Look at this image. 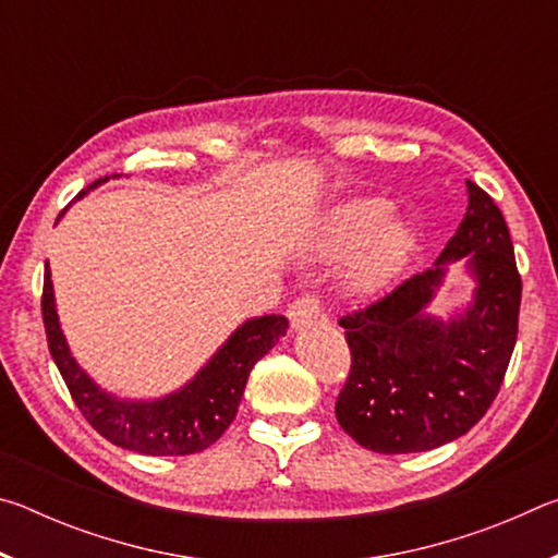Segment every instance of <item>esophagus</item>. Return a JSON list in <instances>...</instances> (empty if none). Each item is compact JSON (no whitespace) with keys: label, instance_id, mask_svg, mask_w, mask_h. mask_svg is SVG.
<instances>
[{"label":"esophagus","instance_id":"esophagus-1","mask_svg":"<svg viewBox=\"0 0 558 558\" xmlns=\"http://www.w3.org/2000/svg\"><path fill=\"white\" fill-rule=\"evenodd\" d=\"M288 317H290L292 329L310 327L323 317V302H319L317 295H302L290 305Z\"/></svg>","mask_w":558,"mask_h":558}]
</instances>
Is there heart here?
Listing matches in <instances>:
<instances>
[{"mask_svg": "<svg viewBox=\"0 0 558 558\" xmlns=\"http://www.w3.org/2000/svg\"><path fill=\"white\" fill-rule=\"evenodd\" d=\"M411 248V226L391 216L389 202L354 199L329 214L317 253L332 260L354 250L344 280L356 295H366L386 286L401 270Z\"/></svg>", "mask_w": 558, "mask_h": 558, "instance_id": "obj_1", "label": "heart"}]
</instances>
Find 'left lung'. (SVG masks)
<instances>
[{"label":"left lung","mask_w":558,"mask_h":558,"mask_svg":"<svg viewBox=\"0 0 558 558\" xmlns=\"http://www.w3.org/2000/svg\"><path fill=\"white\" fill-rule=\"evenodd\" d=\"M460 257L478 282L471 305L442 324L422 313L445 268ZM519 278L502 211L468 179V211L436 266L339 325L352 352L337 421L359 446L384 456L456 440L483 418L502 386L519 327Z\"/></svg>","instance_id":"8db88e82"}]
</instances>
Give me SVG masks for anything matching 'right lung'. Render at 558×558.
Wrapping results in <instances>:
<instances>
[{
    "instance_id": "obj_1",
    "label": "right lung",
    "mask_w": 558,
    "mask_h": 558,
    "mask_svg": "<svg viewBox=\"0 0 558 558\" xmlns=\"http://www.w3.org/2000/svg\"><path fill=\"white\" fill-rule=\"evenodd\" d=\"M106 179H98L88 189ZM88 189H83L78 199ZM41 315L49 352L86 421L106 440L143 456H192L219 440L235 418L251 369L288 332V319L282 315L245 319L179 391L157 401H120L118 396L102 391L71 356L56 315L49 263L44 270Z\"/></svg>"
}]
</instances>
